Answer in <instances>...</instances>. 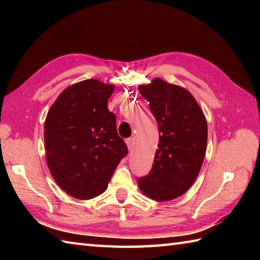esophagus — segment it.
Masks as SVG:
<instances>
[{"mask_svg":"<svg viewBox=\"0 0 260 260\" xmlns=\"http://www.w3.org/2000/svg\"><path fill=\"white\" fill-rule=\"evenodd\" d=\"M126 144H127V147H128V150H133L134 147V139H127L126 140Z\"/></svg>","mask_w":260,"mask_h":260,"instance_id":"obj_1","label":"esophagus"}]
</instances>
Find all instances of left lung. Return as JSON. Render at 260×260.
Returning <instances> with one entry per match:
<instances>
[{
  "instance_id": "1",
  "label": "left lung",
  "mask_w": 260,
  "mask_h": 260,
  "mask_svg": "<svg viewBox=\"0 0 260 260\" xmlns=\"http://www.w3.org/2000/svg\"><path fill=\"white\" fill-rule=\"evenodd\" d=\"M158 126V148L150 173L137 179L141 191L155 201H170L190 189L207 151V120L186 89L155 78L139 86Z\"/></svg>"
}]
</instances>
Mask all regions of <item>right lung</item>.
<instances>
[{"label": "right lung", "mask_w": 260, "mask_h": 260, "mask_svg": "<svg viewBox=\"0 0 260 260\" xmlns=\"http://www.w3.org/2000/svg\"><path fill=\"white\" fill-rule=\"evenodd\" d=\"M113 85L96 79L75 84L60 93L45 123L47 164L69 196L89 200L107 189L127 146L116 129L107 102Z\"/></svg>", "instance_id": "1"}]
</instances>
